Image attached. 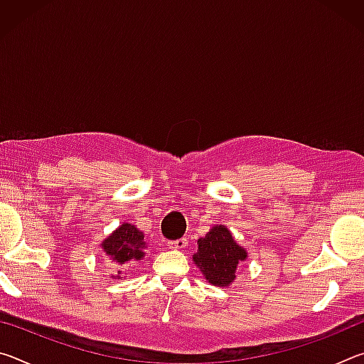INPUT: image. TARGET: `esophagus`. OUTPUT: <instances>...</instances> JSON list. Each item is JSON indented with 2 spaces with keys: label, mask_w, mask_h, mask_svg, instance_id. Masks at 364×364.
<instances>
[{
  "label": "esophagus",
  "mask_w": 364,
  "mask_h": 364,
  "mask_svg": "<svg viewBox=\"0 0 364 364\" xmlns=\"http://www.w3.org/2000/svg\"><path fill=\"white\" fill-rule=\"evenodd\" d=\"M167 245H168V249H175V250H181V249H184L188 245V241L186 239H176V241H168L167 242Z\"/></svg>",
  "instance_id": "34e87169"
}]
</instances>
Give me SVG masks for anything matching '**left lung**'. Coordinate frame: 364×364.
Returning <instances> with one entry per match:
<instances>
[{
    "label": "left lung",
    "instance_id": "8db88e82",
    "mask_svg": "<svg viewBox=\"0 0 364 364\" xmlns=\"http://www.w3.org/2000/svg\"><path fill=\"white\" fill-rule=\"evenodd\" d=\"M197 244L199 247L193 260L205 279L218 287H226L234 282L237 264L247 258V252L234 241L231 231L223 225H217Z\"/></svg>",
    "mask_w": 364,
    "mask_h": 364
}]
</instances>
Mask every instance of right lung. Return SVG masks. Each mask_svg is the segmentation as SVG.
<instances>
[{
    "label": "right lung",
    "instance_id": "right-lung-1",
    "mask_svg": "<svg viewBox=\"0 0 364 364\" xmlns=\"http://www.w3.org/2000/svg\"><path fill=\"white\" fill-rule=\"evenodd\" d=\"M144 234L132 223H123L102 242L106 255L117 264L141 260L144 257ZM120 274L122 271H117V276H112V278L120 279Z\"/></svg>",
    "mask_w": 364,
    "mask_h": 364
}]
</instances>
